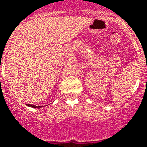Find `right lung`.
I'll use <instances>...</instances> for the list:
<instances>
[{
    "label": "right lung",
    "mask_w": 147,
    "mask_h": 147,
    "mask_svg": "<svg viewBox=\"0 0 147 147\" xmlns=\"http://www.w3.org/2000/svg\"><path fill=\"white\" fill-rule=\"evenodd\" d=\"M27 106H28V107H33V108H40V107H42L41 106H34V105H31V104H27Z\"/></svg>",
    "instance_id": "obj_1"
}]
</instances>
